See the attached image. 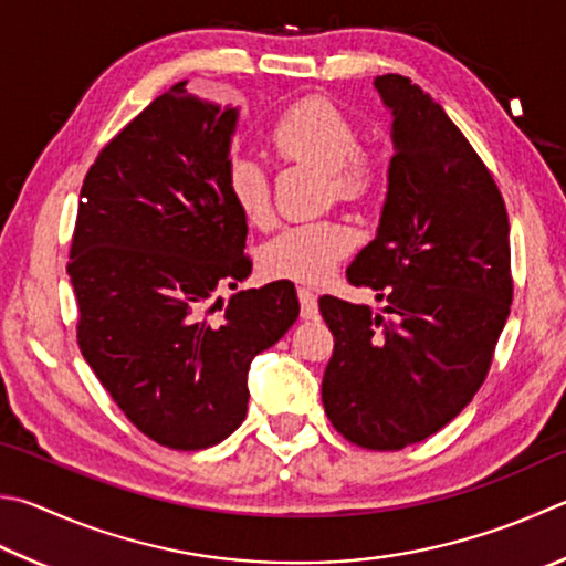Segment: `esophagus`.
<instances>
[{
    "instance_id": "obj_1",
    "label": "esophagus",
    "mask_w": 566,
    "mask_h": 566,
    "mask_svg": "<svg viewBox=\"0 0 566 566\" xmlns=\"http://www.w3.org/2000/svg\"><path fill=\"white\" fill-rule=\"evenodd\" d=\"M300 294V304H302V316L304 318H316L318 316V304H316V294L310 290V286H300L296 290Z\"/></svg>"
}]
</instances>
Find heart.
Returning a JSON list of instances; mask_svg holds the SVG:
<instances>
[{
  "mask_svg": "<svg viewBox=\"0 0 566 566\" xmlns=\"http://www.w3.org/2000/svg\"><path fill=\"white\" fill-rule=\"evenodd\" d=\"M358 140L356 123L326 98H304L294 104L270 133L276 160L324 170L328 195L348 205L368 198L376 182L374 160L358 148ZM228 190L244 222L256 230L272 228V188L260 166L252 160H234L228 170ZM352 244L354 234L342 222L294 224L266 244L262 264L274 276L322 282Z\"/></svg>",
  "mask_w": 566,
  "mask_h": 566,
  "instance_id": "1",
  "label": "heart"
}]
</instances>
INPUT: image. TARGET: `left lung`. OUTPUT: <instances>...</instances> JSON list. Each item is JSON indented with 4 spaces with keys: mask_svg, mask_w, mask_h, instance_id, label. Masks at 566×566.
Here are the masks:
<instances>
[{
    "mask_svg": "<svg viewBox=\"0 0 566 566\" xmlns=\"http://www.w3.org/2000/svg\"><path fill=\"white\" fill-rule=\"evenodd\" d=\"M394 116L376 238L346 270L386 314L336 296L322 381L332 426L368 450H400L448 426L490 371L512 304L510 220L485 163L413 81L376 76Z\"/></svg>",
    "mask_w": 566,
    "mask_h": 566,
    "instance_id": "1",
    "label": "left lung"
}]
</instances>
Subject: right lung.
<instances>
[{
    "label": "right lung",
    "mask_w": 566,
    "mask_h": 566,
    "mask_svg": "<svg viewBox=\"0 0 566 566\" xmlns=\"http://www.w3.org/2000/svg\"><path fill=\"white\" fill-rule=\"evenodd\" d=\"M234 126L238 108L185 81L166 91L88 168L71 240L81 354L130 423L172 450L218 446L242 426L252 358L300 316L282 280L210 318L214 294L252 272L228 190Z\"/></svg>",
    "instance_id": "add662e5"
}]
</instances>
